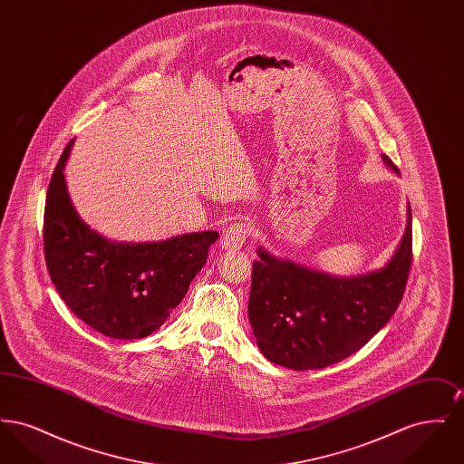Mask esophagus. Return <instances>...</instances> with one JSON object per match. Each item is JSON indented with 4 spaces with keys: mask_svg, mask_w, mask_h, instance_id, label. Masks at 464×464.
Here are the masks:
<instances>
[{
    "mask_svg": "<svg viewBox=\"0 0 464 464\" xmlns=\"http://www.w3.org/2000/svg\"><path fill=\"white\" fill-rule=\"evenodd\" d=\"M250 237V226L245 222H235L231 226H227V229L222 235V248H240L243 242Z\"/></svg>",
    "mask_w": 464,
    "mask_h": 464,
    "instance_id": "obj_1",
    "label": "esophagus"
}]
</instances>
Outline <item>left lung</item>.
<instances>
[{"label":"left lung","mask_w":464,"mask_h":464,"mask_svg":"<svg viewBox=\"0 0 464 464\" xmlns=\"http://www.w3.org/2000/svg\"><path fill=\"white\" fill-rule=\"evenodd\" d=\"M384 163L398 172L388 156ZM248 318L266 358L294 371L324 369L365 346L397 311L412 263V219L393 259L372 273L335 278L259 250Z\"/></svg>","instance_id":"obj_1"}]
</instances>
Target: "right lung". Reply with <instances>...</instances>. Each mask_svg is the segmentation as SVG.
Here are the masks:
<instances>
[{"label": "right lung", "instance_id": "right-lung-1", "mask_svg": "<svg viewBox=\"0 0 464 464\" xmlns=\"http://www.w3.org/2000/svg\"><path fill=\"white\" fill-rule=\"evenodd\" d=\"M69 142L52 174L44 218V261L69 309L112 339L155 332L184 299L207 263L218 231L189 233L165 242H110L74 212L64 167Z\"/></svg>", "mask_w": 464, "mask_h": 464}]
</instances>
